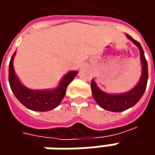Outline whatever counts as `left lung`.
<instances>
[{
	"instance_id": "obj_1",
	"label": "left lung",
	"mask_w": 155,
	"mask_h": 155,
	"mask_svg": "<svg viewBox=\"0 0 155 155\" xmlns=\"http://www.w3.org/2000/svg\"><path fill=\"white\" fill-rule=\"evenodd\" d=\"M128 39H130L134 45H137L140 52V61L142 66L141 77L138 84L129 91L128 92L119 94V95H112L102 91L97 86L95 81H91V91L94 99L97 103L101 108L104 110L112 111V112H121L128 110L133 107L134 104L138 103L145 92L147 88V83L148 78V70H147V63L144 55V51L140 44L134 39L131 36L127 34Z\"/></svg>"
}]
</instances>
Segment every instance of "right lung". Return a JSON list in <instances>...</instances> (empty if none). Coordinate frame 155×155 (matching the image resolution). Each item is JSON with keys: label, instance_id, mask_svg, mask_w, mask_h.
<instances>
[{"label": "right lung", "instance_id": "add662e5", "mask_svg": "<svg viewBox=\"0 0 155 155\" xmlns=\"http://www.w3.org/2000/svg\"><path fill=\"white\" fill-rule=\"evenodd\" d=\"M16 51L9 63L8 81L11 90L16 98L27 109L34 111H48L58 107L64 98L68 84L74 79L78 71H69L64 76L59 85L52 91H33L27 89L19 81L15 75L13 61Z\"/></svg>", "mask_w": 155, "mask_h": 155}]
</instances>
